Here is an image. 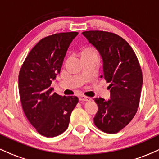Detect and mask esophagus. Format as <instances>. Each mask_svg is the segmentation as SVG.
Masks as SVG:
<instances>
[{"label":"esophagus","instance_id":"34e87169","mask_svg":"<svg viewBox=\"0 0 159 159\" xmlns=\"http://www.w3.org/2000/svg\"><path fill=\"white\" fill-rule=\"evenodd\" d=\"M79 100L80 101H90V100H91V98L85 96H80Z\"/></svg>","mask_w":159,"mask_h":159}]
</instances>
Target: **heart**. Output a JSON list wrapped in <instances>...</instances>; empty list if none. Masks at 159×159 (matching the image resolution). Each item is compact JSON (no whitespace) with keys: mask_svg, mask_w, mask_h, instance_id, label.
Instances as JSON below:
<instances>
[{"mask_svg":"<svg viewBox=\"0 0 159 159\" xmlns=\"http://www.w3.org/2000/svg\"><path fill=\"white\" fill-rule=\"evenodd\" d=\"M93 51H95L93 48H87L84 49V50L82 51L81 54H83V53H85V52H93Z\"/></svg>","mask_w":159,"mask_h":159,"instance_id":"heart-1","label":"heart"}]
</instances>
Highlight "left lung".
Returning a JSON list of instances; mask_svg holds the SVG:
<instances>
[{"mask_svg": "<svg viewBox=\"0 0 159 159\" xmlns=\"http://www.w3.org/2000/svg\"><path fill=\"white\" fill-rule=\"evenodd\" d=\"M98 50L103 61L104 78L110 83L111 99L95 98L98 112L94 124L108 134L120 132L135 115L143 84L138 57L132 47L121 36L102 30L82 33Z\"/></svg>", "mask_w": 159, "mask_h": 159, "instance_id": "1", "label": "left lung"}]
</instances>
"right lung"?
<instances>
[{"instance_id": "right-lung-1", "label": "right lung", "mask_w": 159, "mask_h": 159, "mask_svg": "<svg viewBox=\"0 0 159 159\" xmlns=\"http://www.w3.org/2000/svg\"><path fill=\"white\" fill-rule=\"evenodd\" d=\"M78 32L59 33L42 39L27 54L19 75L24 113L41 135L53 138L68 128L77 96L53 93L51 84L60 74L67 49Z\"/></svg>"}]
</instances>
